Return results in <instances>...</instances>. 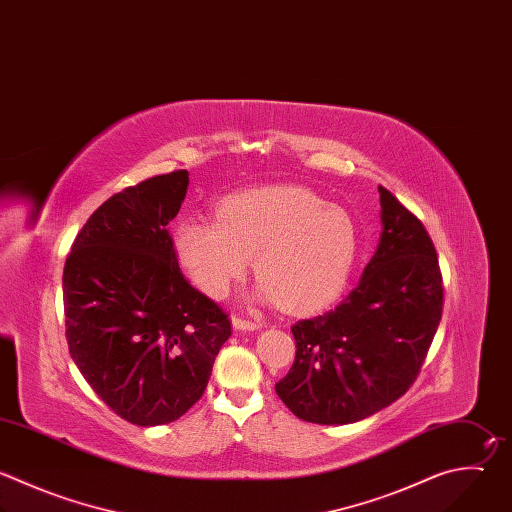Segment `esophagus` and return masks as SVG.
Returning <instances> with one entry per match:
<instances>
[{"instance_id":"esophagus-1","label":"esophagus","mask_w":512,"mask_h":512,"mask_svg":"<svg viewBox=\"0 0 512 512\" xmlns=\"http://www.w3.org/2000/svg\"><path fill=\"white\" fill-rule=\"evenodd\" d=\"M233 327H235V329L253 331V329H259L261 323L255 321V319H247V317H241V315H233Z\"/></svg>"}]
</instances>
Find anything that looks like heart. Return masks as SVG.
I'll return each instance as SVG.
<instances>
[{"label":"heart","instance_id":"obj_1","mask_svg":"<svg viewBox=\"0 0 512 512\" xmlns=\"http://www.w3.org/2000/svg\"><path fill=\"white\" fill-rule=\"evenodd\" d=\"M217 219H187L175 245L191 279L223 297L255 257L259 293L285 311L309 313L344 291L358 255L354 219L301 187H263L225 197Z\"/></svg>","mask_w":512,"mask_h":512}]
</instances>
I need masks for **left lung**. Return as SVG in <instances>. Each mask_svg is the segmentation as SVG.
I'll return each mask as SVG.
<instances>
[{
    "label": "left lung",
    "instance_id": "left-lung-1",
    "mask_svg": "<svg viewBox=\"0 0 512 512\" xmlns=\"http://www.w3.org/2000/svg\"><path fill=\"white\" fill-rule=\"evenodd\" d=\"M378 191L384 231L360 283L335 309L291 327L295 362L275 392L305 422L350 424L402 398L442 317V273L426 227Z\"/></svg>",
    "mask_w": 512,
    "mask_h": 512
}]
</instances>
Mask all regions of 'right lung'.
<instances>
[{"mask_svg": "<svg viewBox=\"0 0 512 512\" xmlns=\"http://www.w3.org/2000/svg\"><path fill=\"white\" fill-rule=\"evenodd\" d=\"M187 187V170H173L116 193L64 265L70 356L98 398L136 426L168 424L197 404L231 335L223 307L183 275L166 229Z\"/></svg>", "mask_w": 512, "mask_h": 512, "instance_id": "1", "label": "right lung"}]
</instances>
